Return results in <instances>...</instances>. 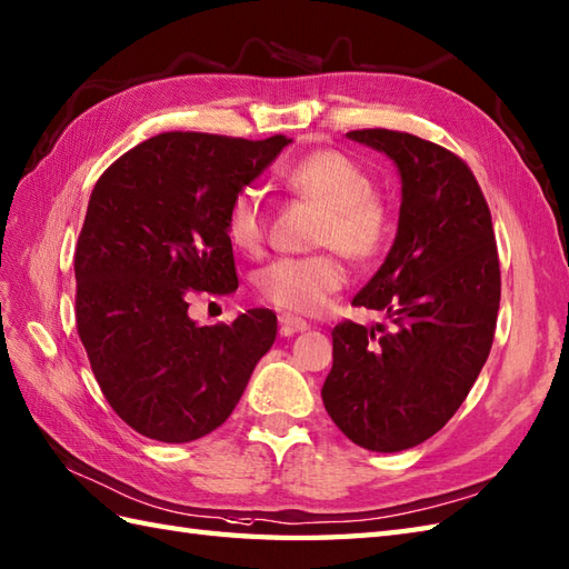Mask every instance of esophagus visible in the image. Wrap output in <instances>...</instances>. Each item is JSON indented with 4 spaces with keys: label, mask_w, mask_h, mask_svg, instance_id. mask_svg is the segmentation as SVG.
Returning a JSON list of instances; mask_svg holds the SVG:
<instances>
[{
    "label": "esophagus",
    "mask_w": 569,
    "mask_h": 569,
    "mask_svg": "<svg viewBox=\"0 0 569 569\" xmlns=\"http://www.w3.org/2000/svg\"><path fill=\"white\" fill-rule=\"evenodd\" d=\"M279 327H281V335L283 337H290V335H296V332H306L308 322L300 320V317H296V315L283 312V315H279Z\"/></svg>",
    "instance_id": "34e87169"
}]
</instances>
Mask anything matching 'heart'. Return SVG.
I'll return each mask as SVG.
<instances>
[{"label": "heart", "instance_id": "1", "mask_svg": "<svg viewBox=\"0 0 569 569\" xmlns=\"http://www.w3.org/2000/svg\"><path fill=\"white\" fill-rule=\"evenodd\" d=\"M283 189L322 208L315 247H332L312 257H281L257 276L261 298L290 312H317L347 283V267L336 252L353 261H373L386 249L392 218L373 191L376 181L363 164L339 150H317L281 171ZM269 208L254 189L234 191L224 213V232L234 249L259 257L269 237Z\"/></svg>", "mask_w": 569, "mask_h": 569}]
</instances>
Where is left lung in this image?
<instances>
[{
    "instance_id": "8db88e82",
    "label": "left lung",
    "mask_w": 569,
    "mask_h": 569,
    "mask_svg": "<svg viewBox=\"0 0 569 569\" xmlns=\"http://www.w3.org/2000/svg\"><path fill=\"white\" fill-rule=\"evenodd\" d=\"M347 136L398 164L402 206L386 263L353 298L390 325L332 329L322 402L356 446L395 453L443 429L478 380L497 327L499 254L490 206L456 152L388 128Z\"/></svg>"
}]
</instances>
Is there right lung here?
I'll use <instances>...</instances> for the list:
<instances>
[{
    "label": "right lung",
    "instance_id": "right-lung-1",
    "mask_svg": "<svg viewBox=\"0 0 569 569\" xmlns=\"http://www.w3.org/2000/svg\"><path fill=\"white\" fill-rule=\"evenodd\" d=\"M290 140L160 133L99 177L74 249L77 335L130 429L187 443L232 415L276 339V315L198 327L196 293L237 290L224 213Z\"/></svg>",
    "mask_w": 569,
    "mask_h": 569
}]
</instances>
